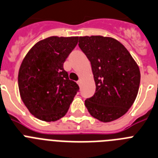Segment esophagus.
Listing matches in <instances>:
<instances>
[{"instance_id": "obj_1", "label": "esophagus", "mask_w": 158, "mask_h": 158, "mask_svg": "<svg viewBox=\"0 0 158 158\" xmlns=\"http://www.w3.org/2000/svg\"><path fill=\"white\" fill-rule=\"evenodd\" d=\"M77 83H78V85H79V86H80L81 83H82V81H81L80 79H79V80L77 81Z\"/></svg>"}]
</instances>
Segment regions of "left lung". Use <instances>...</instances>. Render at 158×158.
Listing matches in <instances>:
<instances>
[{
    "instance_id": "obj_1",
    "label": "left lung",
    "mask_w": 158,
    "mask_h": 158,
    "mask_svg": "<svg viewBox=\"0 0 158 158\" xmlns=\"http://www.w3.org/2000/svg\"><path fill=\"white\" fill-rule=\"evenodd\" d=\"M79 47L90 60L95 82L94 95L85 100L91 116L103 123L119 118L138 95L139 68L117 40L102 35L81 36Z\"/></svg>"
}]
</instances>
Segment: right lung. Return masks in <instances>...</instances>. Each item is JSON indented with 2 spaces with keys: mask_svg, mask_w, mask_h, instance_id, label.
<instances>
[{
  "mask_svg": "<svg viewBox=\"0 0 158 158\" xmlns=\"http://www.w3.org/2000/svg\"><path fill=\"white\" fill-rule=\"evenodd\" d=\"M78 36H51L39 41L22 61L18 86L30 113L45 122L67 114L79 87L70 80L64 63L78 44Z\"/></svg>",
  "mask_w": 158,
  "mask_h": 158,
  "instance_id": "obj_1",
  "label": "right lung"
}]
</instances>
